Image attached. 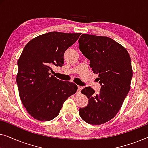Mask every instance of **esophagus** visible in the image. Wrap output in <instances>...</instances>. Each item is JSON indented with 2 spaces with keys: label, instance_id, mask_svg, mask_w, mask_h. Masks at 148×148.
Segmentation results:
<instances>
[{
  "label": "esophagus",
  "instance_id": "1",
  "mask_svg": "<svg viewBox=\"0 0 148 148\" xmlns=\"http://www.w3.org/2000/svg\"><path fill=\"white\" fill-rule=\"evenodd\" d=\"M83 89V87L82 86H78V90H77V92L78 93H80L81 91H82V90Z\"/></svg>",
  "mask_w": 148,
  "mask_h": 148
}]
</instances>
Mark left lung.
Masks as SVG:
<instances>
[{"label":"left lung","instance_id":"left-lung-1","mask_svg":"<svg viewBox=\"0 0 148 148\" xmlns=\"http://www.w3.org/2000/svg\"><path fill=\"white\" fill-rule=\"evenodd\" d=\"M79 50L90 60V66L98 74V94L91 87L82 90L89 99L88 106L79 109L85 122L101 125L114 118L130 90L133 77L130 56L122 45L106 36L82 34Z\"/></svg>","mask_w":148,"mask_h":148}]
</instances>
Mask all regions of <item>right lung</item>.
Segmentation results:
<instances>
[{"label": "right lung", "mask_w": 148, "mask_h": 148, "mask_svg": "<svg viewBox=\"0 0 148 148\" xmlns=\"http://www.w3.org/2000/svg\"><path fill=\"white\" fill-rule=\"evenodd\" d=\"M81 34L48 32L30 40L24 47L17 61L16 82L21 102L35 119L52 120L64 101L77 90V85L59 80L50 72L52 66H62L64 52Z\"/></svg>", "instance_id": "1"}]
</instances>
